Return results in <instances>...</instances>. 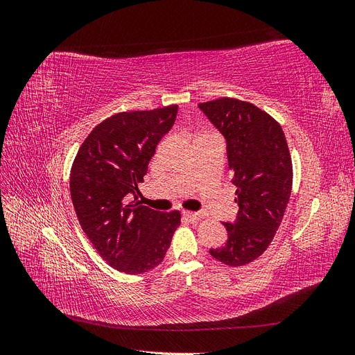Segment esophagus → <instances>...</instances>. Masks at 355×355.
<instances>
[{"mask_svg": "<svg viewBox=\"0 0 355 355\" xmlns=\"http://www.w3.org/2000/svg\"><path fill=\"white\" fill-rule=\"evenodd\" d=\"M184 216L191 219V220H198V219H202L204 216H206V213H202V211H184Z\"/></svg>", "mask_w": 355, "mask_h": 355, "instance_id": "1", "label": "esophagus"}]
</instances>
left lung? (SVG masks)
<instances>
[{"instance_id": "1", "label": "left lung", "mask_w": 355, "mask_h": 355, "mask_svg": "<svg viewBox=\"0 0 355 355\" xmlns=\"http://www.w3.org/2000/svg\"><path fill=\"white\" fill-rule=\"evenodd\" d=\"M227 141L239 214L225 222L228 240L210 254L230 266L257 259L271 244L292 194L293 167L282 125L250 102L232 98L200 103Z\"/></svg>"}]
</instances>
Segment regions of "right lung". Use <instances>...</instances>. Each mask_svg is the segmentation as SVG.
I'll return each mask as SVG.
<instances>
[{
	"mask_svg": "<svg viewBox=\"0 0 355 355\" xmlns=\"http://www.w3.org/2000/svg\"><path fill=\"white\" fill-rule=\"evenodd\" d=\"M178 105L115 114L96 125L71 168V198L83 231L103 259L125 274L163 262L178 210L163 213L136 201L158 142L175 124ZM135 202H128L130 194Z\"/></svg>",
	"mask_w": 355,
	"mask_h": 355,
	"instance_id": "right-lung-1",
	"label": "right lung"
}]
</instances>
